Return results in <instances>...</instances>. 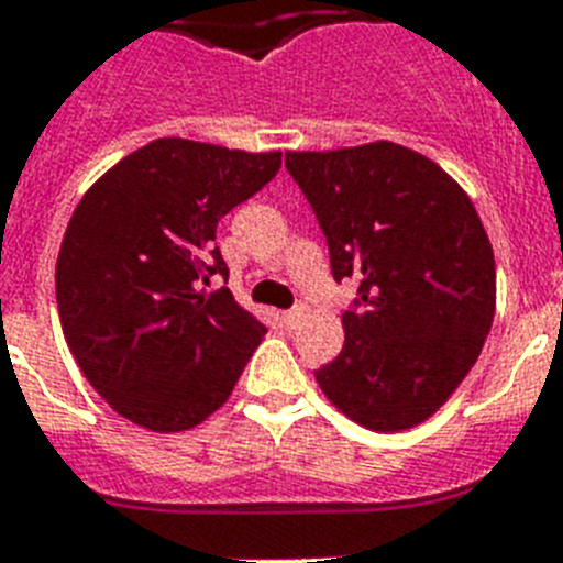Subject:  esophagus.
I'll return each mask as SVG.
<instances>
[{"label": "esophagus", "mask_w": 563, "mask_h": 563, "mask_svg": "<svg viewBox=\"0 0 563 563\" xmlns=\"http://www.w3.org/2000/svg\"><path fill=\"white\" fill-rule=\"evenodd\" d=\"M301 316H305V307H296V310H287V312H282V321H285V327H296L298 321H301Z\"/></svg>", "instance_id": "esophagus-1"}]
</instances>
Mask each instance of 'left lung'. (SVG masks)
Listing matches in <instances>:
<instances>
[{
	"instance_id": "1",
	"label": "left lung",
	"mask_w": 563,
	"mask_h": 563,
	"mask_svg": "<svg viewBox=\"0 0 563 563\" xmlns=\"http://www.w3.org/2000/svg\"><path fill=\"white\" fill-rule=\"evenodd\" d=\"M285 163L321 222L332 276L357 285L318 386L363 429H415L460 389L494 324L479 213L449 172L400 143L287 152Z\"/></svg>"
}]
</instances>
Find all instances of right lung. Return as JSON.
I'll return each mask as SVG.
<instances>
[{
	"label": "right lung",
	"instance_id": "add662e5",
	"mask_svg": "<svg viewBox=\"0 0 563 563\" xmlns=\"http://www.w3.org/2000/svg\"><path fill=\"white\" fill-rule=\"evenodd\" d=\"M282 152L161 137L101 174L56 262L67 346L92 389L134 426L188 431L231 397L265 327L231 296L213 245L231 208L276 177Z\"/></svg>",
	"mask_w": 563,
	"mask_h": 563
}]
</instances>
